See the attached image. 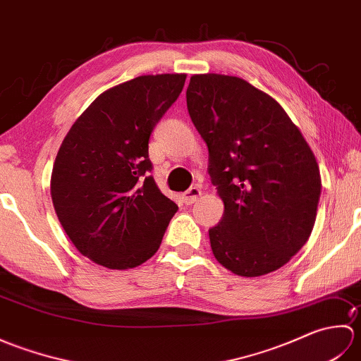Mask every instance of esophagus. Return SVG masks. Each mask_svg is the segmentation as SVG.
I'll return each instance as SVG.
<instances>
[{"label":"esophagus","instance_id":"34e87169","mask_svg":"<svg viewBox=\"0 0 361 361\" xmlns=\"http://www.w3.org/2000/svg\"><path fill=\"white\" fill-rule=\"evenodd\" d=\"M202 197V189L200 188H189L185 194H183V200H185L186 204H192L195 203L198 198Z\"/></svg>","mask_w":361,"mask_h":361}]
</instances>
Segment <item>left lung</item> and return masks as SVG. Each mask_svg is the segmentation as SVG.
I'll use <instances>...</instances> for the list:
<instances>
[{
  "label": "left lung",
  "mask_w": 361,
  "mask_h": 361,
  "mask_svg": "<svg viewBox=\"0 0 361 361\" xmlns=\"http://www.w3.org/2000/svg\"><path fill=\"white\" fill-rule=\"evenodd\" d=\"M188 111L209 150L225 212L214 256L237 276L278 270L309 240L321 195L317 158L286 110L234 75L195 74Z\"/></svg>",
  "instance_id": "8db88e82"
}]
</instances>
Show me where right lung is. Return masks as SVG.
Masks as SVG:
<instances>
[{
    "instance_id": "add662e5",
    "label": "right lung",
    "mask_w": 361,
    "mask_h": 361,
    "mask_svg": "<svg viewBox=\"0 0 361 361\" xmlns=\"http://www.w3.org/2000/svg\"><path fill=\"white\" fill-rule=\"evenodd\" d=\"M185 80L186 74L140 75L104 91L59 149L54 209L79 252L110 270L155 255L178 211L150 175L149 140Z\"/></svg>"
}]
</instances>
